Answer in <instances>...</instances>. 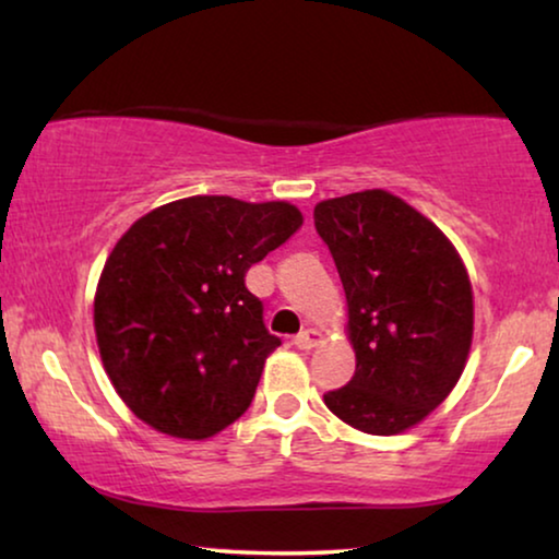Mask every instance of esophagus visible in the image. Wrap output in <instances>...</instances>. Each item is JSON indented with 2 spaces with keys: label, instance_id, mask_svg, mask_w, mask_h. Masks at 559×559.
I'll return each mask as SVG.
<instances>
[{
  "label": "esophagus",
  "instance_id": "1",
  "mask_svg": "<svg viewBox=\"0 0 559 559\" xmlns=\"http://www.w3.org/2000/svg\"><path fill=\"white\" fill-rule=\"evenodd\" d=\"M293 343L299 347V350H310V347H314V345L320 343V333H318V330H312V328L310 330H302V333L295 335Z\"/></svg>",
  "mask_w": 559,
  "mask_h": 559
}]
</instances>
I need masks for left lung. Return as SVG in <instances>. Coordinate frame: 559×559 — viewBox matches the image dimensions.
Returning a JSON list of instances; mask_svg holds the SVG:
<instances>
[{
    "mask_svg": "<svg viewBox=\"0 0 559 559\" xmlns=\"http://www.w3.org/2000/svg\"><path fill=\"white\" fill-rule=\"evenodd\" d=\"M347 297L355 376L325 406L366 433L393 436L451 393L474 333L472 282L439 226L388 191L314 206Z\"/></svg>",
    "mask_w": 559,
    "mask_h": 559,
    "instance_id": "1",
    "label": "left lung"
}]
</instances>
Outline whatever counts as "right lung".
<instances>
[{
    "instance_id": "1",
    "label": "right lung",
    "mask_w": 559,
    "mask_h": 559,
    "mask_svg": "<svg viewBox=\"0 0 559 559\" xmlns=\"http://www.w3.org/2000/svg\"><path fill=\"white\" fill-rule=\"evenodd\" d=\"M299 224L285 201L191 197L120 237L95 293V335L135 416L176 439H209L245 414L282 343L245 277Z\"/></svg>"
}]
</instances>
